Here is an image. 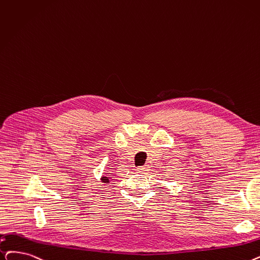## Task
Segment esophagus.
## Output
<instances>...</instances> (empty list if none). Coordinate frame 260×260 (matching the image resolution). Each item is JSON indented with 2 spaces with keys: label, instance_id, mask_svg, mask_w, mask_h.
Listing matches in <instances>:
<instances>
[{
  "label": "esophagus",
  "instance_id": "34e87169",
  "mask_svg": "<svg viewBox=\"0 0 260 260\" xmlns=\"http://www.w3.org/2000/svg\"><path fill=\"white\" fill-rule=\"evenodd\" d=\"M148 171H149V167H146V166L137 168V173H139V174H145Z\"/></svg>",
  "mask_w": 260,
  "mask_h": 260
}]
</instances>
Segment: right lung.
I'll return each instance as SVG.
<instances>
[{"label":"right lung","instance_id":"obj_1","mask_svg":"<svg viewBox=\"0 0 260 260\" xmlns=\"http://www.w3.org/2000/svg\"><path fill=\"white\" fill-rule=\"evenodd\" d=\"M101 180H102L103 183H106V184L109 183V178H108V177H105V176H103L102 178H101Z\"/></svg>","mask_w":260,"mask_h":260}]
</instances>
